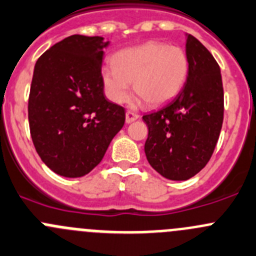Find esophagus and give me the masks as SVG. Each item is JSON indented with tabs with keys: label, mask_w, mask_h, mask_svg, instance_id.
I'll list each match as a JSON object with an SVG mask.
<instances>
[{
	"label": "esophagus",
	"mask_w": 256,
	"mask_h": 256,
	"mask_svg": "<svg viewBox=\"0 0 256 256\" xmlns=\"http://www.w3.org/2000/svg\"><path fill=\"white\" fill-rule=\"evenodd\" d=\"M138 112H135V111H132V110L126 111V122H128V124L132 122V121L138 120Z\"/></svg>",
	"instance_id": "1"
}]
</instances>
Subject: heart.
Here are the masks:
<instances>
[{
  "instance_id": "1",
  "label": "heart",
  "mask_w": 256,
  "mask_h": 256,
  "mask_svg": "<svg viewBox=\"0 0 256 256\" xmlns=\"http://www.w3.org/2000/svg\"><path fill=\"white\" fill-rule=\"evenodd\" d=\"M114 66L101 70L106 95L114 102H125L130 84L142 102L150 106L165 104L175 98L188 74V58L178 46L151 41L118 52Z\"/></svg>"
}]
</instances>
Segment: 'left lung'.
<instances>
[{"label":"left lung","instance_id":"obj_1","mask_svg":"<svg viewBox=\"0 0 256 256\" xmlns=\"http://www.w3.org/2000/svg\"><path fill=\"white\" fill-rule=\"evenodd\" d=\"M188 74L176 98L142 116L148 135V164L164 178L188 180L205 168L215 150L224 120L222 74L209 50L188 34Z\"/></svg>","mask_w":256,"mask_h":256}]
</instances>
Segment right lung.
<instances>
[{
    "mask_svg": "<svg viewBox=\"0 0 256 256\" xmlns=\"http://www.w3.org/2000/svg\"><path fill=\"white\" fill-rule=\"evenodd\" d=\"M100 36L72 34L37 60L28 96L32 142L54 172L80 178L102 160L125 124V108L104 96Z\"/></svg>",
    "mask_w": 256,
    "mask_h": 256,
    "instance_id": "obj_1",
    "label": "right lung"
}]
</instances>
